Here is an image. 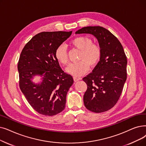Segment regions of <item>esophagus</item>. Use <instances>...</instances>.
<instances>
[{"label": "esophagus", "instance_id": "1", "mask_svg": "<svg viewBox=\"0 0 146 146\" xmlns=\"http://www.w3.org/2000/svg\"><path fill=\"white\" fill-rule=\"evenodd\" d=\"M73 79H74V82H77V81H78V80H79L81 79L80 78L78 77V76H74V77H73Z\"/></svg>", "mask_w": 146, "mask_h": 146}]
</instances>
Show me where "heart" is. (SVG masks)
Segmentation results:
<instances>
[{"label":"heart","instance_id":"1","mask_svg":"<svg viewBox=\"0 0 146 146\" xmlns=\"http://www.w3.org/2000/svg\"><path fill=\"white\" fill-rule=\"evenodd\" d=\"M72 45L76 48L80 53L77 62L70 65L67 71L74 76H79L86 73L89 69V64L93 67L96 66L100 60L101 49L99 45L93 43L92 40L86 36L75 37L71 41ZM56 60L62 64H67L68 62L67 49L64 45H60L55 51Z\"/></svg>","mask_w":146,"mask_h":146}]
</instances>
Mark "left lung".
<instances>
[{"label": "left lung", "instance_id": "8db88e82", "mask_svg": "<svg viewBox=\"0 0 146 146\" xmlns=\"http://www.w3.org/2000/svg\"><path fill=\"white\" fill-rule=\"evenodd\" d=\"M91 34L101 49L100 61L83 78L88 87L84 96L86 108L92 112L110 110L119 100L127 78V58L122 44L110 31L100 26L85 27L76 34Z\"/></svg>", "mask_w": 146, "mask_h": 146}]
</instances>
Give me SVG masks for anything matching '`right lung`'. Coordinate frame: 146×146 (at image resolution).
<instances>
[{
    "instance_id": "right-lung-1",
    "label": "right lung",
    "mask_w": 146,
    "mask_h": 146,
    "mask_svg": "<svg viewBox=\"0 0 146 146\" xmlns=\"http://www.w3.org/2000/svg\"><path fill=\"white\" fill-rule=\"evenodd\" d=\"M72 33V31L38 33L24 46L20 54L18 62L20 90L30 106L41 115L54 116L65 108L66 96L73 79L61 69L55 51ZM35 75L42 78L41 83L32 81Z\"/></svg>"
}]
</instances>
